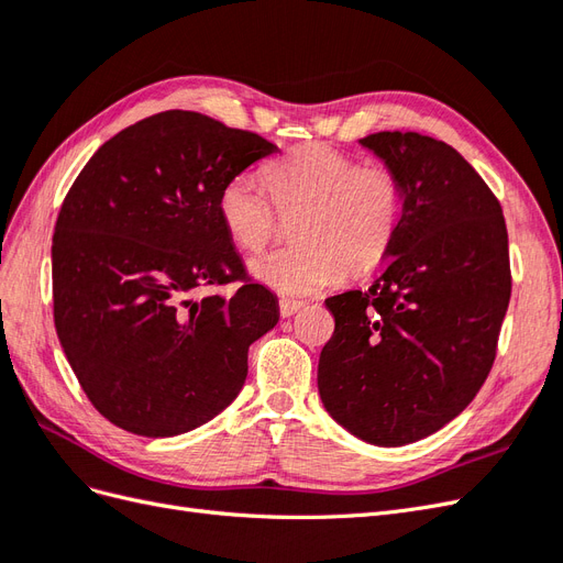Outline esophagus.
<instances>
[{
  "label": "esophagus",
  "instance_id": "esophagus-1",
  "mask_svg": "<svg viewBox=\"0 0 563 563\" xmlns=\"http://www.w3.org/2000/svg\"><path fill=\"white\" fill-rule=\"evenodd\" d=\"M302 300H294V298H282L279 300V312L282 317H294L300 308H302Z\"/></svg>",
  "mask_w": 563,
  "mask_h": 563
}]
</instances>
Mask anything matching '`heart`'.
Returning a JSON list of instances; mask_svg holds the SVG:
<instances>
[{
	"label": "heart",
	"instance_id": "obj_1",
	"mask_svg": "<svg viewBox=\"0 0 563 563\" xmlns=\"http://www.w3.org/2000/svg\"><path fill=\"white\" fill-rule=\"evenodd\" d=\"M230 178L218 216L230 240L246 251L269 244L282 216H298L296 246L251 261V275L284 296H310L352 275L376 269L397 242L406 192L389 166H362L331 145L310 143L267 168ZM273 199L269 200L268 197Z\"/></svg>",
	"mask_w": 563,
	"mask_h": 563
}]
</instances>
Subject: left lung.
I'll list each match as a JSON object with an SVG mask.
<instances>
[{
  "mask_svg": "<svg viewBox=\"0 0 563 563\" xmlns=\"http://www.w3.org/2000/svg\"><path fill=\"white\" fill-rule=\"evenodd\" d=\"M362 145L399 174L404 220L368 291L327 298L335 329L317 385L354 437L404 446L463 413L488 378L512 294L507 228L498 197L444 141L380 131Z\"/></svg>",
  "mask_w": 563,
  "mask_h": 563,
  "instance_id": "left-lung-1",
  "label": "left lung"
}]
</instances>
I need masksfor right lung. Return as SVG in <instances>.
I'll return each instance as SVG.
<instances>
[{
  "mask_svg": "<svg viewBox=\"0 0 563 563\" xmlns=\"http://www.w3.org/2000/svg\"><path fill=\"white\" fill-rule=\"evenodd\" d=\"M277 150L166 110L100 145L65 195L51 246L54 321L81 389L117 428L176 437L240 395L249 345L279 310L246 275L218 195ZM234 280L232 299L212 294Z\"/></svg>",
  "mask_w": 563,
  "mask_h": 563,
  "instance_id": "right-lung-1",
  "label": "right lung"
}]
</instances>
